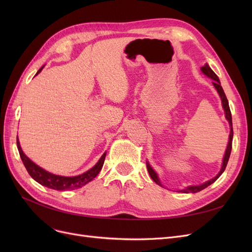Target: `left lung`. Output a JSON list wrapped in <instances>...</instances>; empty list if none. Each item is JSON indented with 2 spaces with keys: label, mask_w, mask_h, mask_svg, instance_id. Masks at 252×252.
Instances as JSON below:
<instances>
[{
  "label": "left lung",
  "mask_w": 252,
  "mask_h": 252,
  "mask_svg": "<svg viewBox=\"0 0 252 252\" xmlns=\"http://www.w3.org/2000/svg\"><path fill=\"white\" fill-rule=\"evenodd\" d=\"M201 70H202V72H203L205 75H207L208 78H210V79L213 80V82H212L213 86H215V88L217 89L218 94H220V100H222L223 109H224V111H225V117H226L227 121L229 122L230 134H229V141H228V145H227V148H226V151H225V156H224V158H223L222 168H220V172L216 175L215 178L209 180V181H207V182L203 183L202 185H199V186H189V187H186L185 189H182V190H179V191H178V192H183V193H189V192L195 193V192H199V191H201V190H203V189H205L206 187H208L209 185H211L212 183H215V182L220 177V174H222V173L224 172V170H225V168H226V166H227V163H228V159H229V157H230V154H231V148H232V138H233L232 118H231V112H230L229 104H228V100H227V97H226V94H225V93H224V90H223L222 86H220V80H219V78H218V75L212 71V69L209 67L208 64H206L205 66H203V67L201 68ZM147 169H148V172H149V175L151 177V179L154 180L158 185L163 187V185L161 184V182H159V180H158V177L157 172L151 168V166L149 165L148 162H147Z\"/></svg>",
  "instance_id": "left-lung-1"
}]
</instances>
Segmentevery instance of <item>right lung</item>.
Listing matches in <instances>:
<instances>
[{
    "mask_svg": "<svg viewBox=\"0 0 252 252\" xmlns=\"http://www.w3.org/2000/svg\"><path fill=\"white\" fill-rule=\"evenodd\" d=\"M43 67L40 68L39 71L36 72V74L42 71ZM17 146H18V150L23 161V164H24L25 168L30 174V177L39 183V184L55 190H73L86 185L87 183L93 181L98 174V172L101 171L105 161V157H106V152H104L103 156L100 158V159H98V162L93 167V168L80 175H77V177H62V175L52 174L46 170H44L40 166L34 164L29 158H27L20 146L18 136H17Z\"/></svg>",
    "mask_w": 252,
    "mask_h": 252,
    "instance_id": "obj_1",
    "label": "right lung"
}]
</instances>
